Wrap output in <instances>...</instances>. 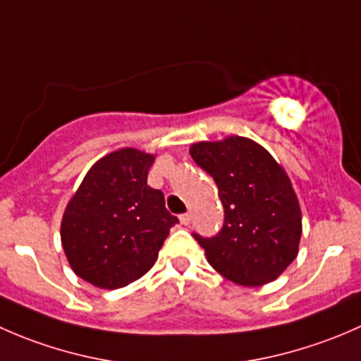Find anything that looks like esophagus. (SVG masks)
I'll return each instance as SVG.
<instances>
[{
    "mask_svg": "<svg viewBox=\"0 0 361 361\" xmlns=\"http://www.w3.org/2000/svg\"><path fill=\"white\" fill-rule=\"evenodd\" d=\"M180 221H181V225H188V224H190V214H188V213L180 214Z\"/></svg>",
    "mask_w": 361,
    "mask_h": 361,
    "instance_id": "esophagus-1",
    "label": "esophagus"
}]
</instances>
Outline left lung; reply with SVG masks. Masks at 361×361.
Returning a JSON list of instances; mask_svg holds the SVG:
<instances>
[{
    "label": "left lung",
    "mask_w": 361,
    "mask_h": 361,
    "mask_svg": "<svg viewBox=\"0 0 361 361\" xmlns=\"http://www.w3.org/2000/svg\"><path fill=\"white\" fill-rule=\"evenodd\" d=\"M190 155L214 180L225 211L214 238L194 234L209 265L241 286L274 281L295 260L302 235L300 206L286 171L243 136L194 143Z\"/></svg>",
    "instance_id": "8db88e82"
}]
</instances>
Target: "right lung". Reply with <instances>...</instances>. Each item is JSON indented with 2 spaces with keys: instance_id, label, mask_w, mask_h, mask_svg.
I'll return each instance as SVG.
<instances>
[{
  "instance_id": "right-lung-1",
  "label": "right lung",
  "mask_w": 361,
  "mask_h": 361,
  "mask_svg": "<svg viewBox=\"0 0 361 361\" xmlns=\"http://www.w3.org/2000/svg\"><path fill=\"white\" fill-rule=\"evenodd\" d=\"M155 155L120 148L97 160L69 199L61 241L76 276L116 290L154 267L178 218L160 190L147 185Z\"/></svg>"
}]
</instances>
